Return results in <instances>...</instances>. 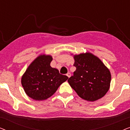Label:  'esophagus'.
<instances>
[{"label":"esophagus","mask_w":130,"mask_h":130,"mask_svg":"<svg viewBox=\"0 0 130 130\" xmlns=\"http://www.w3.org/2000/svg\"><path fill=\"white\" fill-rule=\"evenodd\" d=\"M66 75H67V77L69 78L71 76V73H67L66 74Z\"/></svg>","instance_id":"1"}]
</instances>
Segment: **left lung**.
Returning <instances> with one entry per match:
<instances>
[{
  "instance_id": "1",
  "label": "left lung",
  "mask_w": 130,
  "mask_h": 130,
  "mask_svg": "<svg viewBox=\"0 0 130 130\" xmlns=\"http://www.w3.org/2000/svg\"><path fill=\"white\" fill-rule=\"evenodd\" d=\"M76 70L68 79L70 86L81 98L95 101L108 91L111 75L101 60L91 53L74 56Z\"/></svg>"
}]
</instances>
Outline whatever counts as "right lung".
<instances>
[{"label":"right lung","instance_id":"add662e5","mask_svg":"<svg viewBox=\"0 0 130 130\" xmlns=\"http://www.w3.org/2000/svg\"><path fill=\"white\" fill-rule=\"evenodd\" d=\"M51 56L41 55L26 69L21 83L28 96L36 101L45 100L51 96L68 77L52 68Z\"/></svg>","mask_w":130,"mask_h":130}]
</instances>
